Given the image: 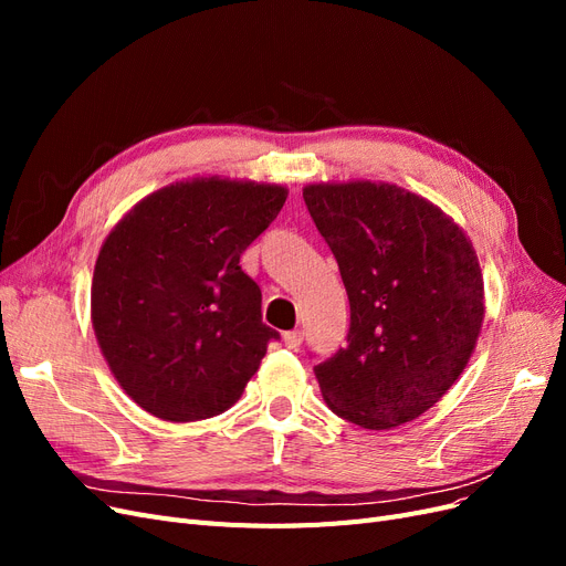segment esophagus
Instances as JSON below:
<instances>
[{
  "label": "esophagus",
  "instance_id": "1",
  "mask_svg": "<svg viewBox=\"0 0 566 566\" xmlns=\"http://www.w3.org/2000/svg\"><path fill=\"white\" fill-rule=\"evenodd\" d=\"M302 339H304V333L302 331H290V333H283V342H285V347L287 349H300V345H302Z\"/></svg>",
  "mask_w": 566,
  "mask_h": 566
}]
</instances>
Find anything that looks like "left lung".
<instances>
[{
  "label": "left lung",
  "instance_id": "1",
  "mask_svg": "<svg viewBox=\"0 0 566 566\" xmlns=\"http://www.w3.org/2000/svg\"><path fill=\"white\" fill-rule=\"evenodd\" d=\"M333 250L352 323L314 368L333 413L391 430L430 410L465 370L484 323V276L468 233L427 198L385 181L302 188Z\"/></svg>",
  "mask_w": 566,
  "mask_h": 566
}]
</instances>
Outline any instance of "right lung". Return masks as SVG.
Instances as JSON below:
<instances>
[{
	"label": "right lung",
	"mask_w": 566,
	"mask_h": 566,
	"mask_svg": "<svg viewBox=\"0 0 566 566\" xmlns=\"http://www.w3.org/2000/svg\"><path fill=\"white\" fill-rule=\"evenodd\" d=\"M287 188L193 177L153 191L98 250L92 325L113 378L146 413H224L260 368L262 293L241 254L279 217Z\"/></svg>",
	"instance_id": "obj_1"
}]
</instances>
